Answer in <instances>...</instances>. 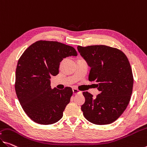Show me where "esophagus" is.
<instances>
[{"instance_id": "esophagus-1", "label": "esophagus", "mask_w": 147, "mask_h": 147, "mask_svg": "<svg viewBox=\"0 0 147 147\" xmlns=\"http://www.w3.org/2000/svg\"><path fill=\"white\" fill-rule=\"evenodd\" d=\"M72 91H73V93L74 94H79V93H81V92L80 91H79L78 89H76V88H73V89H72Z\"/></svg>"}]
</instances>
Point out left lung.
<instances>
[{
    "instance_id": "obj_1",
    "label": "left lung",
    "mask_w": 147,
    "mask_h": 147,
    "mask_svg": "<svg viewBox=\"0 0 147 147\" xmlns=\"http://www.w3.org/2000/svg\"><path fill=\"white\" fill-rule=\"evenodd\" d=\"M78 50L91 67L89 80L98 83L100 91L96 98L87 91L83 92V116L96 125L114 122L125 111L132 94L134 77L127 56L105 45L78 46Z\"/></svg>"
}]
</instances>
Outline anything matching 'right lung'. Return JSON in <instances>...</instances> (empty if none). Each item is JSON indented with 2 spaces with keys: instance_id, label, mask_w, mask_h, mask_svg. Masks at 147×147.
I'll return each instance as SVG.
<instances>
[{
  "instance_id": "add662e5",
  "label": "right lung",
  "mask_w": 147,
  "mask_h": 147,
  "mask_svg": "<svg viewBox=\"0 0 147 147\" xmlns=\"http://www.w3.org/2000/svg\"><path fill=\"white\" fill-rule=\"evenodd\" d=\"M71 56H78L74 47L57 41L39 40L20 58L16 93L24 112L35 122L50 125L62 118L73 91L68 87L52 89L50 79L59 73L61 61Z\"/></svg>"
}]
</instances>
